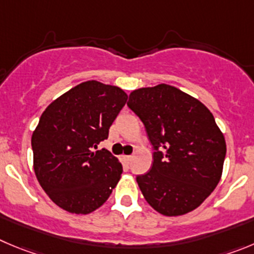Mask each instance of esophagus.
Here are the masks:
<instances>
[{"label":"esophagus","instance_id":"obj_1","mask_svg":"<svg viewBox=\"0 0 254 254\" xmlns=\"http://www.w3.org/2000/svg\"><path fill=\"white\" fill-rule=\"evenodd\" d=\"M123 158H124L125 162L130 163V162H131V159H132V155H124V156H123Z\"/></svg>","mask_w":254,"mask_h":254}]
</instances>
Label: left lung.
<instances>
[{"label":"left lung","instance_id":"1","mask_svg":"<svg viewBox=\"0 0 254 254\" xmlns=\"http://www.w3.org/2000/svg\"><path fill=\"white\" fill-rule=\"evenodd\" d=\"M127 106L155 150L150 170L136 177L146 202L168 217L198 208L219 183L226 158V140L213 114L167 84L134 90Z\"/></svg>","mask_w":254,"mask_h":254}]
</instances>
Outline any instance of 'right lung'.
Instances as JSON below:
<instances>
[{"label":"right lung","instance_id":"add662e5","mask_svg":"<svg viewBox=\"0 0 254 254\" xmlns=\"http://www.w3.org/2000/svg\"><path fill=\"white\" fill-rule=\"evenodd\" d=\"M127 100L120 87L90 80L61 95L42 113L31 138L34 170L56 205L89 214L108 200L123 165L106 149L92 148L108 139Z\"/></svg>","mask_w":254,"mask_h":254}]
</instances>
